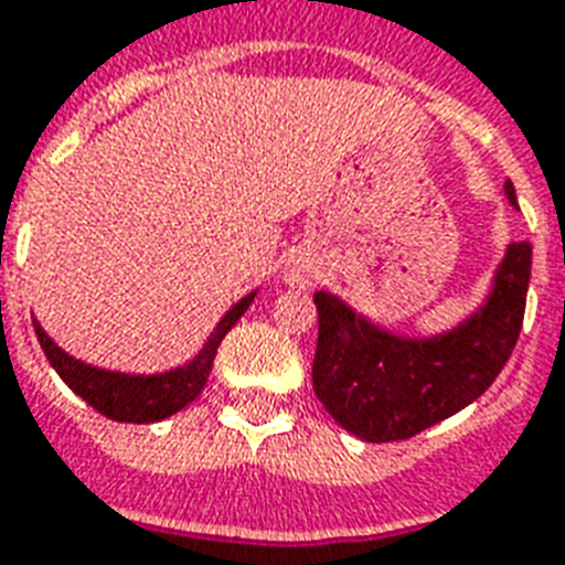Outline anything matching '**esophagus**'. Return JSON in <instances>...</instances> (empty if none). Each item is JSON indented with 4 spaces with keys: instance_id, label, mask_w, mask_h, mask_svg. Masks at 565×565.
Instances as JSON below:
<instances>
[{
    "instance_id": "obj_1",
    "label": "esophagus",
    "mask_w": 565,
    "mask_h": 565,
    "mask_svg": "<svg viewBox=\"0 0 565 565\" xmlns=\"http://www.w3.org/2000/svg\"><path fill=\"white\" fill-rule=\"evenodd\" d=\"M290 281L292 284H301V273H290Z\"/></svg>"
}]
</instances>
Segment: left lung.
Here are the masks:
<instances>
[{
    "instance_id": "1",
    "label": "left lung",
    "mask_w": 565,
    "mask_h": 565,
    "mask_svg": "<svg viewBox=\"0 0 565 565\" xmlns=\"http://www.w3.org/2000/svg\"><path fill=\"white\" fill-rule=\"evenodd\" d=\"M512 206L515 189L503 186ZM531 243H510L483 305L429 338L382 329L334 292H313L320 338L313 391L361 441H399L486 394L510 359L524 320Z\"/></svg>"
}]
</instances>
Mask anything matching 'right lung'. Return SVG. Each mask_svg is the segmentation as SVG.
Masks as SVG:
<instances>
[{
    "mask_svg": "<svg viewBox=\"0 0 565 565\" xmlns=\"http://www.w3.org/2000/svg\"><path fill=\"white\" fill-rule=\"evenodd\" d=\"M254 296H257V290L243 296L222 320L215 322V329L210 331V338L198 350L195 359H189L180 367L162 370V373H120V370L94 367L88 361L67 355L41 329V322H32L34 334L41 340L43 355L50 359L53 370L64 379V385L71 387L73 394H79L88 406H94L111 420H120V424H157L180 408H186L204 391L218 343L225 340L227 331L234 329V322L248 311Z\"/></svg>",
    "mask_w": 565,
    "mask_h": 565,
    "instance_id": "add662e5",
    "label": "right lung"
}]
</instances>
